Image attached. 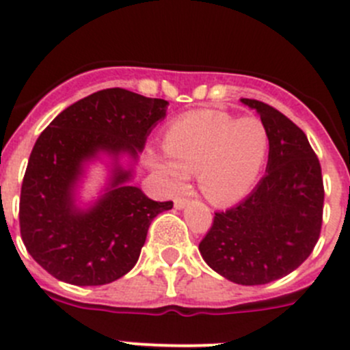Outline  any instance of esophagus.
Listing matches in <instances>:
<instances>
[{"label":"esophagus","mask_w":350,"mask_h":350,"mask_svg":"<svg viewBox=\"0 0 350 350\" xmlns=\"http://www.w3.org/2000/svg\"><path fill=\"white\" fill-rule=\"evenodd\" d=\"M189 201L186 200V198H176L174 200V208L176 210H183V208H186V204H188Z\"/></svg>","instance_id":"obj_1"}]
</instances>
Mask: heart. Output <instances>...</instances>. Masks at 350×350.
Returning <instances> with one entry per match:
<instances>
[{
	"label": "heart",
	"instance_id": "1",
	"mask_svg": "<svg viewBox=\"0 0 350 350\" xmlns=\"http://www.w3.org/2000/svg\"><path fill=\"white\" fill-rule=\"evenodd\" d=\"M164 150H147L146 159L165 188H183L189 172L196 171L198 188L208 201L232 204L256 185L269 150V133L256 116L200 109L169 123Z\"/></svg>",
	"mask_w": 350,
	"mask_h": 350
}]
</instances>
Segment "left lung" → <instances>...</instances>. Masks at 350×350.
Masks as SVG:
<instances>
[{
    "mask_svg": "<svg viewBox=\"0 0 350 350\" xmlns=\"http://www.w3.org/2000/svg\"><path fill=\"white\" fill-rule=\"evenodd\" d=\"M241 101L269 133L266 174L237 206L215 213L200 254L225 280L256 286L284 278L312 254L322 228L323 181L301 129L262 101Z\"/></svg>",
    "mask_w": 350,
    "mask_h": 350,
    "instance_id": "8db88e82",
    "label": "left lung"
}]
</instances>
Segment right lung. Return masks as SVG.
<instances>
[{
    "mask_svg": "<svg viewBox=\"0 0 350 350\" xmlns=\"http://www.w3.org/2000/svg\"><path fill=\"white\" fill-rule=\"evenodd\" d=\"M167 101L111 88L59 113L35 142L20 196L28 254L59 281L100 286L139 260L150 221L172 201L150 200L132 185L139 154L167 113ZM107 179L93 200L80 196L90 165Z\"/></svg>",
    "mask_w": 350,
    "mask_h": 350,
    "instance_id": "obj_1",
    "label": "right lung"
}]
</instances>
